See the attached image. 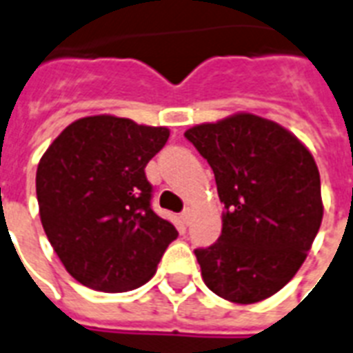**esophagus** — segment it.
Wrapping results in <instances>:
<instances>
[{
  "instance_id": "1",
  "label": "esophagus",
  "mask_w": 353,
  "mask_h": 353,
  "mask_svg": "<svg viewBox=\"0 0 353 353\" xmlns=\"http://www.w3.org/2000/svg\"><path fill=\"white\" fill-rule=\"evenodd\" d=\"M179 218H181L183 225H188V223H190V218H192V210H190V209L183 210L181 216H179Z\"/></svg>"
}]
</instances>
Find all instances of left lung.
Returning <instances> with one entry per match:
<instances>
[{
  "label": "left lung",
  "mask_w": 353,
  "mask_h": 353,
  "mask_svg": "<svg viewBox=\"0 0 353 353\" xmlns=\"http://www.w3.org/2000/svg\"><path fill=\"white\" fill-rule=\"evenodd\" d=\"M216 177L221 236L196 249L210 291L234 304L274 295L301 269L323 221L321 176L285 128L236 113L185 132Z\"/></svg>",
  "instance_id": "obj_1"
}]
</instances>
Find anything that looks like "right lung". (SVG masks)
<instances>
[{
    "mask_svg": "<svg viewBox=\"0 0 353 353\" xmlns=\"http://www.w3.org/2000/svg\"><path fill=\"white\" fill-rule=\"evenodd\" d=\"M168 128L93 115L71 122L36 170L40 220L63 268L80 284L122 293L146 284L176 227L155 214L144 168Z\"/></svg>",
    "mask_w": 353,
    "mask_h": 353,
    "instance_id": "right-lung-1",
    "label": "right lung"
}]
</instances>
